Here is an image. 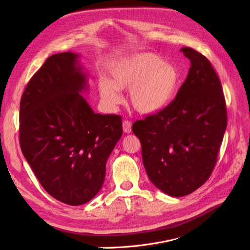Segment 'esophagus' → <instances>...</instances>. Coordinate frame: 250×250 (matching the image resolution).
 Here are the masks:
<instances>
[{"mask_svg":"<svg viewBox=\"0 0 250 250\" xmlns=\"http://www.w3.org/2000/svg\"><path fill=\"white\" fill-rule=\"evenodd\" d=\"M123 131L126 133L131 132V122H129V121H124L123 122Z\"/></svg>","mask_w":250,"mask_h":250,"instance_id":"1","label":"esophagus"}]
</instances>
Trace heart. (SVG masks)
Returning a JSON list of instances; mask_svg holds the SVG:
<instances>
[{
  "label": "heart",
  "mask_w": 250,
  "mask_h": 250,
  "mask_svg": "<svg viewBox=\"0 0 250 250\" xmlns=\"http://www.w3.org/2000/svg\"><path fill=\"white\" fill-rule=\"evenodd\" d=\"M111 80L98 79V89L103 102L110 107L122 97L120 89H130L132 107L143 115L163 110L175 98L181 74L177 66L153 53H138L117 60L110 66Z\"/></svg>",
  "instance_id": "heart-1"
}]
</instances>
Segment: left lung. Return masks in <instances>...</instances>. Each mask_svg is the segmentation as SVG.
<instances>
[{
  "instance_id": "obj_1",
  "label": "left lung",
  "mask_w": 250,
  "mask_h": 250,
  "mask_svg": "<svg viewBox=\"0 0 250 250\" xmlns=\"http://www.w3.org/2000/svg\"><path fill=\"white\" fill-rule=\"evenodd\" d=\"M181 52L191 66L176 98L132 125L149 179L172 197L191 194L208 180L228 125L221 82L208 59L192 48Z\"/></svg>"
}]
</instances>
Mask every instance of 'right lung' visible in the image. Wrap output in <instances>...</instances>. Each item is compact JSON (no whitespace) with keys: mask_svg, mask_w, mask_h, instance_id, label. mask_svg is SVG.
Returning a JSON list of instances; mask_svg holds the SVG:
<instances>
[{"mask_svg":"<svg viewBox=\"0 0 250 250\" xmlns=\"http://www.w3.org/2000/svg\"><path fill=\"white\" fill-rule=\"evenodd\" d=\"M79 54L51 55L27 84L20 104V143L26 161L52 197L70 206L92 200L106 162L122 137V119L96 113Z\"/></svg>","mask_w":250,"mask_h":250,"instance_id":"obj_1","label":"right lung"}]
</instances>
